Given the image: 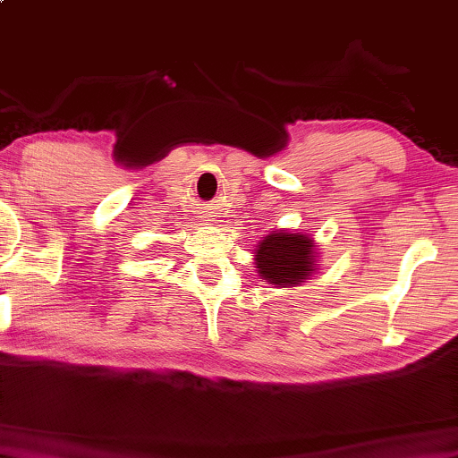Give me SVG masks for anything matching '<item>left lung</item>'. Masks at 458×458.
Returning a JSON list of instances; mask_svg holds the SVG:
<instances>
[{"instance_id": "obj_1", "label": "left lung", "mask_w": 458, "mask_h": 458, "mask_svg": "<svg viewBox=\"0 0 458 458\" xmlns=\"http://www.w3.org/2000/svg\"><path fill=\"white\" fill-rule=\"evenodd\" d=\"M314 242L304 233H272L258 243L256 272L276 288L298 286L317 269Z\"/></svg>"}]
</instances>
